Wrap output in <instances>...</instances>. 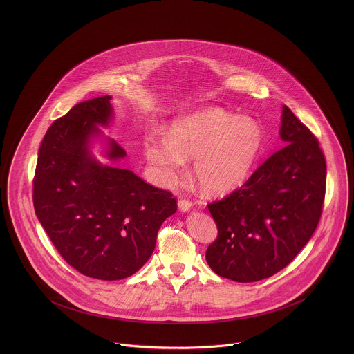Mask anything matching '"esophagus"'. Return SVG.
Returning a JSON list of instances; mask_svg holds the SVG:
<instances>
[{"instance_id":"1","label":"esophagus","mask_w":354,"mask_h":354,"mask_svg":"<svg viewBox=\"0 0 354 354\" xmlns=\"http://www.w3.org/2000/svg\"><path fill=\"white\" fill-rule=\"evenodd\" d=\"M191 202L189 201H185V199H182V201H179L178 202V207H179V209L182 211V212H188L189 209H191Z\"/></svg>"}]
</instances>
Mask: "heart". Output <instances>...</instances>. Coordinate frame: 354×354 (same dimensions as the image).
Listing matches in <instances>:
<instances>
[{"label":"heart","instance_id":"heart-1","mask_svg":"<svg viewBox=\"0 0 354 354\" xmlns=\"http://www.w3.org/2000/svg\"><path fill=\"white\" fill-rule=\"evenodd\" d=\"M263 146L264 131L256 119L211 107L175 120L169 136H149L145 149L162 185H176L185 160L194 159L199 188L220 196L247 182Z\"/></svg>","mask_w":354,"mask_h":354}]
</instances>
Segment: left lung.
Masks as SVG:
<instances>
[{
    "instance_id": "1",
    "label": "left lung",
    "mask_w": 354,
    "mask_h": 354,
    "mask_svg": "<svg viewBox=\"0 0 354 354\" xmlns=\"http://www.w3.org/2000/svg\"><path fill=\"white\" fill-rule=\"evenodd\" d=\"M279 134L284 147L240 189L208 205L219 235L205 260L216 274L237 283L259 281L286 268L320 220L326 165L319 142L286 106Z\"/></svg>"
}]
</instances>
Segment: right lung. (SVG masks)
<instances>
[{
  "mask_svg": "<svg viewBox=\"0 0 354 354\" xmlns=\"http://www.w3.org/2000/svg\"><path fill=\"white\" fill-rule=\"evenodd\" d=\"M111 95L75 104L45 135L34 176V209L73 268L122 280L151 257L158 231L176 212L171 192L115 167L126 151L101 129L114 120ZM100 145L104 165L92 151Z\"/></svg>",
  "mask_w": 354,
  "mask_h": 354,
  "instance_id": "1",
  "label": "right lung"
}]
</instances>
